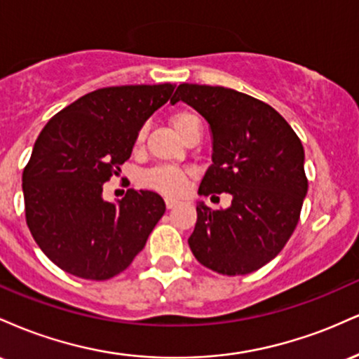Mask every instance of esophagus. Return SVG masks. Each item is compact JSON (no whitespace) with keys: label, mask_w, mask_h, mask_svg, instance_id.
<instances>
[{"label":"esophagus","mask_w":359,"mask_h":359,"mask_svg":"<svg viewBox=\"0 0 359 359\" xmlns=\"http://www.w3.org/2000/svg\"><path fill=\"white\" fill-rule=\"evenodd\" d=\"M180 203L177 199H172V197H165V205H167V209H174V208H177V205H179Z\"/></svg>","instance_id":"1"}]
</instances>
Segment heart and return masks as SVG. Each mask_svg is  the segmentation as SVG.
I'll return each instance as SVG.
<instances>
[{
  "label": "heart",
  "instance_id": "1",
  "mask_svg": "<svg viewBox=\"0 0 359 359\" xmlns=\"http://www.w3.org/2000/svg\"><path fill=\"white\" fill-rule=\"evenodd\" d=\"M170 125L175 130L177 135L185 137L189 130L194 125H199V118L192 113V111L182 109L177 111L170 116ZM143 140H145V130H140L135 140V145L142 147ZM143 185H147L151 191H156L160 194H165V196H179L185 191L189 182V172L185 168L172 167V165H160L154 167L150 170L143 172L142 175Z\"/></svg>",
  "mask_w": 359,
  "mask_h": 359
}]
</instances>
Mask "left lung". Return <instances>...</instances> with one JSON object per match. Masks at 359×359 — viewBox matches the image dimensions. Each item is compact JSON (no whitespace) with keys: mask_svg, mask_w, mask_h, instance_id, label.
<instances>
[{"mask_svg":"<svg viewBox=\"0 0 359 359\" xmlns=\"http://www.w3.org/2000/svg\"><path fill=\"white\" fill-rule=\"evenodd\" d=\"M179 101L211 130L212 163L199 194L231 196L217 211L197 204L189 246L212 271L251 273L277 257L299 222L307 194L302 143L271 106L234 89L180 84L170 102Z\"/></svg>","mask_w":359,"mask_h":359,"instance_id":"left-lung-1","label":"left lung"}]
</instances>
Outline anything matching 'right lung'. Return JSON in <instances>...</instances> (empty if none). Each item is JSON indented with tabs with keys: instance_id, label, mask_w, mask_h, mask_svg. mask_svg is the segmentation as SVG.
Masks as SVG:
<instances>
[{
	"instance_id": "obj_1",
	"label": "right lung",
	"mask_w": 359,
	"mask_h": 359,
	"mask_svg": "<svg viewBox=\"0 0 359 359\" xmlns=\"http://www.w3.org/2000/svg\"><path fill=\"white\" fill-rule=\"evenodd\" d=\"M175 84L93 90L45 125L23 170L27 224L59 269L108 280L130 266L165 212L156 192L133 191L109 203L102 185L130 158L145 121Z\"/></svg>"
}]
</instances>
